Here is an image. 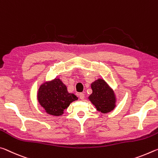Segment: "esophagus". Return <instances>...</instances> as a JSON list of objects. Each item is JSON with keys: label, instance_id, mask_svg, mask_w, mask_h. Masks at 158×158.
Returning <instances> with one entry per match:
<instances>
[{"label": "esophagus", "instance_id": "obj_1", "mask_svg": "<svg viewBox=\"0 0 158 158\" xmlns=\"http://www.w3.org/2000/svg\"><path fill=\"white\" fill-rule=\"evenodd\" d=\"M79 97L81 100H83L85 99V94L83 93H80L79 94Z\"/></svg>", "mask_w": 158, "mask_h": 158}]
</instances>
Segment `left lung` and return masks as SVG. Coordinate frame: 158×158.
<instances>
[{
  "instance_id": "8db88e82",
  "label": "left lung",
  "mask_w": 158,
  "mask_h": 158,
  "mask_svg": "<svg viewBox=\"0 0 158 158\" xmlns=\"http://www.w3.org/2000/svg\"><path fill=\"white\" fill-rule=\"evenodd\" d=\"M92 93L88 99L98 111L107 113L116 106L115 92L104 80L98 79L91 84Z\"/></svg>"
}]
</instances>
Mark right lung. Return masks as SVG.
Returning a JSON list of instances; mask_svg holds the SVG:
<instances>
[{
    "mask_svg": "<svg viewBox=\"0 0 158 158\" xmlns=\"http://www.w3.org/2000/svg\"><path fill=\"white\" fill-rule=\"evenodd\" d=\"M40 105L48 114L59 116L70 103L77 100L74 94L67 91V87L59 78L45 82L40 85L37 94Z\"/></svg>",
    "mask_w": 158,
    "mask_h": 158,
    "instance_id": "1",
    "label": "right lung"
}]
</instances>
